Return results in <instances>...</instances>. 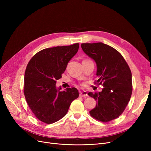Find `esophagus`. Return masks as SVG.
Wrapping results in <instances>:
<instances>
[{
    "mask_svg": "<svg viewBox=\"0 0 151 151\" xmlns=\"http://www.w3.org/2000/svg\"><path fill=\"white\" fill-rule=\"evenodd\" d=\"M79 96L81 97H88V94H87V92L86 91H81V92H80V94H79Z\"/></svg>",
    "mask_w": 151,
    "mask_h": 151,
    "instance_id": "obj_1",
    "label": "esophagus"
}]
</instances>
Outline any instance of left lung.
Here are the masks:
<instances>
[{"label":"left lung","instance_id":"left-lung-1","mask_svg":"<svg viewBox=\"0 0 151 151\" xmlns=\"http://www.w3.org/2000/svg\"><path fill=\"white\" fill-rule=\"evenodd\" d=\"M83 52L95 61L96 81L101 92L88 95L97 102L89 111L91 116L103 122L118 118L125 110L132 92V73L127 63L116 50L101 42L82 43Z\"/></svg>","mask_w":151,"mask_h":151}]
</instances>
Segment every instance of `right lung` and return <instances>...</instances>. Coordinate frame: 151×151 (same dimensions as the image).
<instances>
[{"label":"right lung","instance_id":"add662e5","mask_svg":"<svg viewBox=\"0 0 151 151\" xmlns=\"http://www.w3.org/2000/svg\"><path fill=\"white\" fill-rule=\"evenodd\" d=\"M79 44L45 48L36 53L27 65L24 94L31 110L38 120L47 124L64 116L71 103L79 96L75 88L60 91L57 80L62 77Z\"/></svg>","mask_w":151,"mask_h":151}]
</instances>
